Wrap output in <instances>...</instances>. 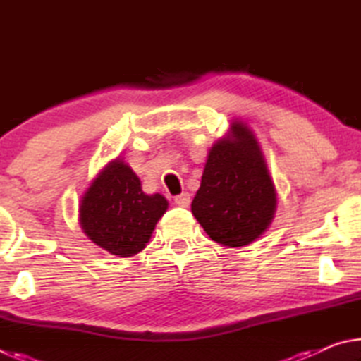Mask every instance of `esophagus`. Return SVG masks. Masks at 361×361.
I'll return each mask as SVG.
<instances>
[{
  "label": "esophagus",
  "mask_w": 361,
  "mask_h": 361,
  "mask_svg": "<svg viewBox=\"0 0 361 361\" xmlns=\"http://www.w3.org/2000/svg\"><path fill=\"white\" fill-rule=\"evenodd\" d=\"M175 204L178 207H189V204H191V195H189L188 192H183L180 195H176Z\"/></svg>",
  "instance_id": "obj_1"
}]
</instances>
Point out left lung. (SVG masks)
I'll list each match as a JSON object with an SVG mask.
<instances>
[{"label":"left lung","instance_id":"1","mask_svg":"<svg viewBox=\"0 0 361 361\" xmlns=\"http://www.w3.org/2000/svg\"><path fill=\"white\" fill-rule=\"evenodd\" d=\"M277 210V192L258 138L243 121L212 146L192 215L224 247H245L258 239Z\"/></svg>","mask_w":361,"mask_h":361}]
</instances>
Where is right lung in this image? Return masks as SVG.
Returning <instances> with one entry per match:
<instances>
[{
	"label": "right lung",
	"mask_w": 361,
	"mask_h": 361,
	"mask_svg": "<svg viewBox=\"0 0 361 361\" xmlns=\"http://www.w3.org/2000/svg\"><path fill=\"white\" fill-rule=\"evenodd\" d=\"M169 207L161 194H145L142 181L124 159L108 162L79 204V226L108 253L129 258L149 242Z\"/></svg>",
	"instance_id": "right-lung-1"
}]
</instances>
